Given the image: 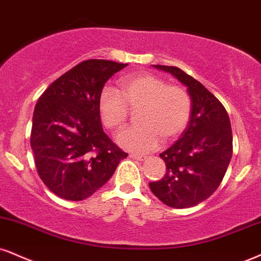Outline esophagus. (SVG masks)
Masks as SVG:
<instances>
[{"label":"esophagus","instance_id":"1","mask_svg":"<svg viewBox=\"0 0 261 261\" xmlns=\"http://www.w3.org/2000/svg\"><path fill=\"white\" fill-rule=\"evenodd\" d=\"M130 158H133V159H136V161H140V162H142V161H146V158H147V156H144V155H139V154H130Z\"/></svg>","mask_w":261,"mask_h":261}]
</instances>
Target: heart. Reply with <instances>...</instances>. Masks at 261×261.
<instances>
[{"label": "heart", "mask_w": 261, "mask_h": 261, "mask_svg": "<svg viewBox=\"0 0 261 261\" xmlns=\"http://www.w3.org/2000/svg\"><path fill=\"white\" fill-rule=\"evenodd\" d=\"M120 93L106 87L98 97V113L103 125L119 130L126 122L128 107H139L141 125L128 127L118 135L124 149L134 153H148L164 141H171L187 126L191 117V98L182 87L166 85L159 76L137 73L122 76Z\"/></svg>", "instance_id": "1"}]
</instances>
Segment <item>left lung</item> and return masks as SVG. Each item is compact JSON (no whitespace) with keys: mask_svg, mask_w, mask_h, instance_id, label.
Listing matches in <instances>:
<instances>
[{"mask_svg":"<svg viewBox=\"0 0 261 261\" xmlns=\"http://www.w3.org/2000/svg\"><path fill=\"white\" fill-rule=\"evenodd\" d=\"M187 87L192 109L186 130L161 153L166 171L149 182L153 194L171 208H191L209 198L220 186L232 156V130L220 100L180 68L153 65Z\"/></svg>","mask_w":261,"mask_h":261,"instance_id":"1","label":"left lung"}]
</instances>
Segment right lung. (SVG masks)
<instances>
[{
    "instance_id": "1",
    "label": "right lung",
    "mask_w": 261,
    "mask_h": 261,
    "mask_svg": "<svg viewBox=\"0 0 261 261\" xmlns=\"http://www.w3.org/2000/svg\"><path fill=\"white\" fill-rule=\"evenodd\" d=\"M126 65L105 59L81 62L37 99L30 146L40 178L63 199L89 198L127 156L103 131L98 113L103 86Z\"/></svg>"
}]
</instances>
